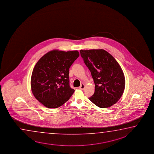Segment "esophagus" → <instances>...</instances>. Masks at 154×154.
Listing matches in <instances>:
<instances>
[{
  "instance_id": "34e87169",
  "label": "esophagus",
  "mask_w": 154,
  "mask_h": 154,
  "mask_svg": "<svg viewBox=\"0 0 154 154\" xmlns=\"http://www.w3.org/2000/svg\"><path fill=\"white\" fill-rule=\"evenodd\" d=\"M85 88V85L84 84H81V86L79 87V89H80L81 90H84Z\"/></svg>"
}]
</instances>
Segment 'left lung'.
Here are the masks:
<instances>
[{"label": "left lung", "instance_id": "1", "mask_svg": "<svg viewBox=\"0 0 154 154\" xmlns=\"http://www.w3.org/2000/svg\"><path fill=\"white\" fill-rule=\"evenodd\" d=\"M80 52L95 84L94 94L89 99L101 108L112 106L122 97L125 88V77L121 66L105 50Z\"/></svg>", "mask_w": 154, "mask_h": 154}]
</instances>
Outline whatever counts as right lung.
I'll use <instances>...</instances> for the list:
<instances>
[{"instance_id": "right-lung-1", "label": "right lung", "mask_w": 154, "mask_h": 154, "mask_svg": "<svg viewBox=\"0 0 154 154\" xmlns=\"http://www.w3.org/2000/svg\"><path fill=\"white\" fill-rule=\"evenodd\" d=\"M78 51L52 50L42 56L32 73L31 87L35 99L48 108H57L69 99V69L79 57Z\"/></svg>"}]
</instances>
